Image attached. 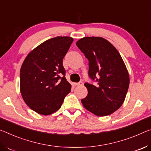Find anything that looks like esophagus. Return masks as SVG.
<instances>
[{"label": "esophagus", "mask_w": 151, "mask_h": 151, "mask_svg": "<svg viewBox=\"0 0 151 151\" xmlns=\"http://www.w3.org/2000/svg\"><path fill=\"white\" fill-rule=\"evenodd\" d=\"M82 84H83L82 81H80V82H78V83H75L76 86H81Z\"/></svg>", "instance_id": "obj_1"}]
</instances>
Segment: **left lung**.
I'll return each instance as SVG.
<instances>
[{
  "instance_id": "1",
  "label": "left lung",
  "mask_w": 151,
  "mask_h": 151,
  "mask_svg": "<svg viewBox=\"0 0 151 151\" xmlns=\"http://www.w3.org/2000/svg\"><path fill=\"white\" fill-rule=\"evenodd\" d=\"M76 45L88 59L89 77L97 82L84 83L88 93L81 103L98 116L110 115L122 105L129 87L124 61L112 44L100 37L80 39Z\"/></svg>"
}]
</instances>
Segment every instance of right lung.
<instances>
[{
    "mask_svg": "<svg viewBox=\"0 0 151 151\" xmlns=\"http://www.w3.org/2000/svg\"><path fill=\"white\" fill-rule=\"evenodd\" d=\"M73 39L55 37L35 48L24 59L20 71V90L24 102L42 115L61 108L71 86L65 77L63 59Z\"/></svg>",
    "mask_w": 151,
    "mask_h": 151,
    "instance_id": "right-lung-1",
    "label": "right lung"
}]
</instances>
